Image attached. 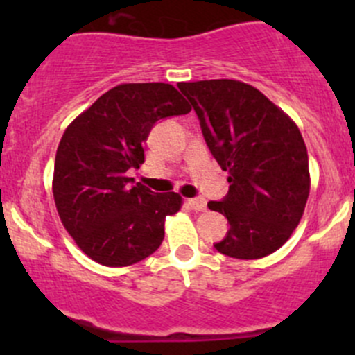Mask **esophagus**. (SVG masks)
I'll use <instances>...</instances> for the list:
<instances>
[{"label":"esophagus","instance_id":"1","mask_svg":"<svg viewBox=\"0 0 355 355\" xmlns=\"http://www.w3.org/2000/svg\"><path fill=\"white\" fill-rule=\"evenodd\" d=\"M187 204L192 207L194 211H204L206 209V200L202 198H194V199H187Z\"/></svg>","mask_w":355,"mask_h":355}]
</instances>
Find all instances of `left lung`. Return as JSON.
<instances>
[{"mask_svg":"<svg viewBox=\"0 0 355 355\" xmlns=\"http://www.w3.org/2000/svg\"><path fill=\"white\" fill-rule=\"evenodd\" d=\"M221 170L227 198L207 207L227 216L214 244L235 259L270 256L288 241L309 198V159L295 121L252 85L232 78L180 82Z\"/></svg>","mask_w":355,"mask_h":355,"instance_id":"8db88e82","label":"left lung"}]
</instances>
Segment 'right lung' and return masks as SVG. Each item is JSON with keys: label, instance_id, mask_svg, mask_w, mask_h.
I'll return each instance as SVG.
<instances>
[{"label": "right lung", "instance_id": "right-lung-1", "mask_svg": "<svg viewBox=\"0 0 355 355\" xmlns=\"http://www.w3.org/2000/svg\"><path fill=\"white\" fill-rule=\"evenodd\" d=\"M191 105L170 84H120L96 99L63 132L56 149L53 198L63 227L92 261L123 268L151 256L164 220L182 207L177 192L130 185L144 163V142L157 120Z\"/></svg>", "mask_w": 355, "mask_h": 355}]
</instances>
